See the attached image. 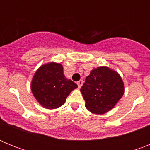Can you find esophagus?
I'll list each match as a JSON object with an SVG mask.
<instances>
[{
    "instance_id": "1",
    "label": "esophagus",
    "mask_w": 150,
    "mask_h": 150,
    "mask_svg": "<svg viewBox=\"0 0 150 150\" xmlns=\"http://www.w3.org/2000/svg\"><path fill=\"white\" fill-rule=\"evenodd\" d=\"M83 80H79V81L77 82V86L79 88H80V87L83 86Z\"/></svg>"
}]
</instances>
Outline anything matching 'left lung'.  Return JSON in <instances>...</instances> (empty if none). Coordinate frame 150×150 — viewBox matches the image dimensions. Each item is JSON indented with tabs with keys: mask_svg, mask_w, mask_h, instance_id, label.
I'll use <instances>...</instances> for the list:
<instances>
[{
	"mask_svg": "<svg viewBox=\"0 0 150 150\" xmlns=\"http://www.w3.org/2000/svg\"><path fill=\"white\" fill-rule=\"evenodd\" d=\"M80 91L87 109L93 113L103 114L122 97L124 84L117 73L107 67H99L90 72Z\"/></svg>",
	"mask_w": 150,
	"mask_h": 150,
	"instance_id": "1",
	"label": "left lung"
}]
</instances>
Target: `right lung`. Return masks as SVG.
I'll use <instances>...</instances> for the list:
<instances>
[{"label":"right lung","mask_w":150,"mask_h":150,"mask_svg":"<svg viewBox=\"0 0 150 150\" xmlns=\"http://www.w3.org/2000/svg\"><path fill=\"white\" fill-rule=\"evenodd\" d=\"M77 85L67 79L60 64L51 62L38 69L31 83V91L40 104L47 109L63 105L67 97Z\"/></svg>","instance_id":"right-lung-1"}]
</instances>
